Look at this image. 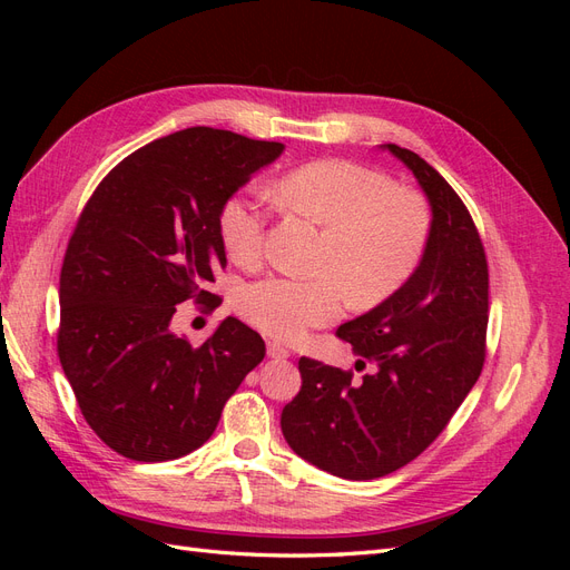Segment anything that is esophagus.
<instances>
[{
	"instance_id": "34e87169",
	"label": "esophagus",
	"mask_w": 570,
	"mask_h": 570,
	"mask_svg": "<svg viewBox=\"0 0 570 570\" xmlns=\"http://www.w3.org/2000/svg\"><path fill=\"white\" fill-rule=\"evenodd\" d=\"M266 352H268L271 358H287V356H289V350L283 347L281 342H268V344H266Z\"/></svg>"
}]
</instances>
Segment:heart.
<instances>
[{
    "label": "heart",
    "mask_w": 570,
    "mask_h": 570,
    "mask_svg": "<svg viewBox=\"0 0 570 570\" xmlns=\"http://www.w3.org/2000/svg\"><path fill=\"white\" fill-rule=\"evenodd\" d=\"M271 193L323 228L318 275H268L237 295V312L278 340L295 342L333 323L350 299L364 308L383 304L413 278L433 237V212L419 189L352 159L299 164L275 178ZM218 235L237 266L254 268L266 249V214L235 193L218 209Z\"/></svg>",
    "instance_id": "heart-1"
}]
</instances>
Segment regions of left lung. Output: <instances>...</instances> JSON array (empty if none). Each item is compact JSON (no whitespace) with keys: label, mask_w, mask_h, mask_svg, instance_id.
I'll return each mask as SVG.
<instances>
[{"label":"left lung","mask_w":570,"mask_h":570,"mask_svg":"<svg viewBox=\"0 0 570 570\" xmlns=\"http://www.w3.org/2000/svg\"><path fill=\"white\" fill-rule=\"evenodd\" d=\"M433 206V237L413 278L373 312L337 327L356 371L299 358L302 390L283 409L287 444L321 471L383 478L423 454L480 377L490 273L480 233L454 187L416 151L387 145Z\"/></svg>","instance_id":"left-lung-1"}]
</instances>
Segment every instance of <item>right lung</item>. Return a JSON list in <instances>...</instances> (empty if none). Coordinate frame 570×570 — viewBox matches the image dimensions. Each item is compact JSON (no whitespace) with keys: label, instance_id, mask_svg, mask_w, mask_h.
Wrapping results in <instances>:
<instances>
[{"label":"right lung","instance_id":"right-lung-1","mask_svg":"<svg viewBox=\"0 0 570 570\" xmlns=\"http://www.w3.org/2000/svg\"><path fill=\"white\" fill-rule=\"evenodd\" d=\"M283 151L218 128L159 137L109 170L68 239L57 352L82 419L132 461H170L214 435L266 344L226 318L199 347L168 331L176 306L214 312L226 268L218 209Z\"/></svg>","mask_w":570,"mask_h":570}]
</instances>
